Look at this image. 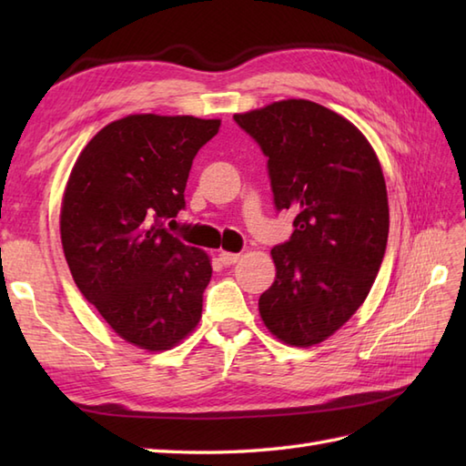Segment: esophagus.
I'll return each mask as SVG.
<instances>
[{"label": "esophagus", "mask_w": 466, "mask_h": 466, "mask_svg": "<svg viewBox=\"0 0 466 466\" xmlns=\"http://www.w3.org/2000/svg\"><path fill=\"white\" fill-rule=\"evenodd\" d=\"M238 258H240V254H236V252H220V262L224 266H232L234 262H238Z\"/></svg>", "instance_id": "1"}]
</instances>
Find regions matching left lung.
<instances>
[{
  "label": "left lung",
  "instance_id": "8db88e82",
  "mask_svg": "<svg viewBox=\"0 0 466 466\" xmlns=\"http://www.w3.org/2000/svg\"><path fill=\"white\" fill-rule=\"evenodd\" d=\"M234 122L268 157L276 210L296 212L290 240L272 248L276 280L260 316L286 344H319L360 309L380 270L389 200L379 157L359 127L309 100Z\"/></svg>",
  "mask_w": 466,
  "mask_h": 466
}]
</instances>
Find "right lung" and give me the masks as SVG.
<instances>
[{"label": "right lung", "instance_id": "right-lung-1", "mask_svg": "<svg viewBox=\"0 0 466 466\" xmlns=\"http://www.w3.org/2000/svg\"><path fill=\"white\" fill-rule=\"evenodd\" d=\"M220 120L136 114L87 144L66 186L62 246L84 299L146 350H166L196 329L210 258L167 232L184 210L198 150Z\"/></svg>", "mask_w": 466, "mask_h": 466}]
</instances>
